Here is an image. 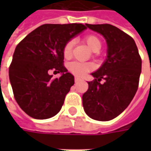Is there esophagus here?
I'll return each instance as SVG.
<instances>
[{
  "instance_id": "34e87169",
  "label": "esophagus",
  "mask_w": 151,
  "mask_h": 151,
  "mask_svg": "<svg viewBox=\"0 0 151 151\" xmlns=\"http://www.w3.org/2000/svg\"><path fill=\"white\" fill-rule=\"evenodd\" d=\"M81 81V79L80 78V77H76V76L75 77V82H76V83H78Z\"/></svg>"
}]
</instances>
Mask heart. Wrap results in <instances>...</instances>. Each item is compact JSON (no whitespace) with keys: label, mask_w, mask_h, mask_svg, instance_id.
Listing matches in <instances>:
<instances>
[{"label":"heart","mask_w":151,"mask_h":151,"mask_svg":"<svg viewBox=\"0 0 151 151\" xmlns=\"http://www.w3.org/2000/svg\"><path fill=\"white\" fill-rule=\"evenodd\" d=\"M84 42L90 48V50L95 53L99 52L102 46L101 39L93 34L86 35L84 38ZM73 46H74L73 40H69L65 45L63 49V55L65 59H69L71 56ZM92 69H93V65L90 63H81V62L75 61V62H71L68 65V70L77 76H83L86 73L91 71Z\"/></svg>","instance_id":"b5f03b06"}]
</instances>
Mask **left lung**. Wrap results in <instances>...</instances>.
Returning <instances> with one entry per match:
<instances>
[{
	"label": "left lung",
	"mask_w": 151,
	"mask_h": 151,
	"mask_svg": "<svg viewBox=\"0 0 151 151\" xmlns=\"http://www.w3.org/2000/svg\"><path fill=\"white\" fill-rule=\"evenodd\" d=\"M101 33L107 44V56L88 81L82 96L86 113L98 121L112 120L129 105L139 87L142 60L134 40L111 24H86ZM103 78L104 83L100 81Z\"/></svg>",
	"instance_id": "obj_1"
}]
</instances>
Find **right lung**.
I'll list each match as a JSON object with an SVG mask.
<instances>
[{
    "label": "right lung",
    "mask_w": 151,
    "mask_h": 151,
    "mask_svg": "<svg viewBox=\"0 0 151 151\" xmlns=\"http://www.w3.org/2000/svg\"><path fill=\"white\" fill-rule=\"evenodd\" d=\"M86 28L81 23L44 24L17 45L9 67L16 101L36 119L54 117L60 111L75 81L64 65L63 49L69 40ZM55 69L60 78L49 75Z\"/></svg>",
    "instance_id": "obj_1"
}]
</instances>
